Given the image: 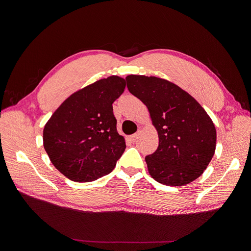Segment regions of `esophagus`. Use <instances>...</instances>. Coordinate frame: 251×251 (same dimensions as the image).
I'll use <instances>...</instances> for the list:
<instances>
[{"label":"esophagus","instance_id":"esophagus-1","mask_svg":"<svg viewBox=\"0 0 251 251\" xmlns=\"http://www.w3.org/2000/svg\"><path fill=\"white\" fill-rule=\"evenodd\" d=\"M137 138H138V133H135V134H133V135L128 136V140H129L130 142H135V141L137 140Z\"/></svg>","mask_w":251,"mask_h":251}]
</instances>
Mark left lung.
Listing matches in <instances>:
<instances>
[{"label":"left lung","mask_w":251,"mask_h":251,"mask_svg":"<svg viewBox=\"0 0 251 251\" xmlns=\"http://www.w3.org/2000/svg\"><path fill=\"white\" fill-rule=\"evenodd\" d=\"M126 81L128 90L148 107L159 134L157 150L146 156L151 176L168 186L199 178L216 150L212 119L185 90L165 79L129 75Z\"/></svg>","instance_id":"obj_1"}]
</instances>
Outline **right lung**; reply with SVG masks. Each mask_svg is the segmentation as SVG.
<instances>
[{"instance_id": "add662e5", "label": "right lung", "mask_w": 251, "mask_h": 251, "mask_svg": "<svg viewBox=\"0 0 251 251\" xmlns=\"http://www.w3.org/2000/svg\"><path fill=\"white\" fill-rule=\"evenodd\" d=\"M119 76L92 83L66 100L44 128V148L50 162L68 179L90 182L110 174L123 154L113 102L125 89Z\"/></svg>"}]
</instances>
